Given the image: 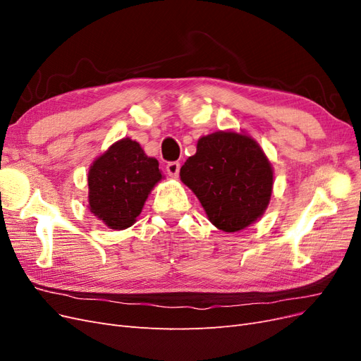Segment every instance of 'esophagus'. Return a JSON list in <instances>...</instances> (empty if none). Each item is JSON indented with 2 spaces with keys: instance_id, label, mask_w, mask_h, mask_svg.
Returning <instances> with one entry per match:
<instances>
[{
  "instance_id": "esophagus-1",
  "label": "esophagus",
  "mask_w": 361,
  "mask_h": 361,
  "mask_svg": "<svg viewBox=\"0 0 361 361\" xmlns=\"http://www.w3.org/2000/svg\"><path fill=\"white\" fill-rule=\"evenodd\" d=\"M166 170H167V173L170 174L171 178H176L178 174H179V170H180V162H178V161H171V162H169V164H167V167H166Z\"/></svg>"
}]
</instances>
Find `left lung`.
Segmentation results:
<instances>
[{
    "instance_id": "obj_1",
    "label": "left lung",
    "mask_w": 361,
    "mask_h": 361,
    "mask_svg": "<svg viewBox=\"0 0 361 361\" xmlns=\"http://www.w3.org/2000/svg\"><path fill=\"white\" fill-rule=\"evenodd\" d=\"M180 179L223 232L255 223L272 192V169L264 150L251 137L236 133L202 137L195 155L182 166Z\"/></svg>"
}]
</instances>
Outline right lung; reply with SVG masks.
Wrapping results in <instances>:
<instances>
[{
  "label": "right lung",
  "instance_id": "add662e5",
  "mask_svg": "<svg viewBox=\"0 0 361 361\" xmlns=\"http://www.w3.org/2000/svg\"><path fill=\"white\" fill-rule=\"evenodd\" d=\"M158 167V161L149 158L137 141H117L90 167V211L116 231L133 226L162 178Z\"/></svg>",
  "mask_w": 361,
  "mask_h": 361
}]
</instances>
